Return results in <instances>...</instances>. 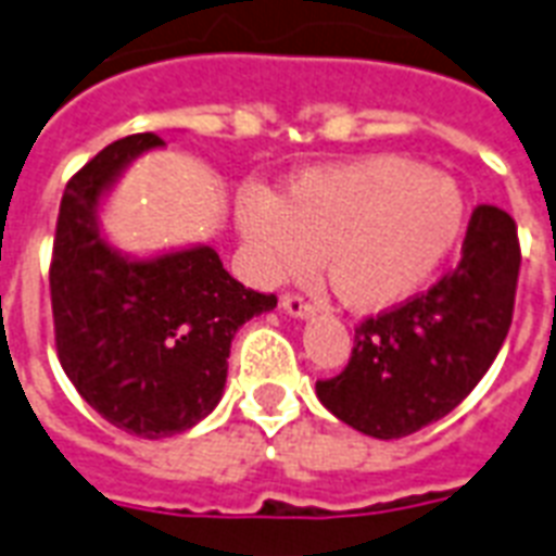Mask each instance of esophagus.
<instances>
[{"instance_id": "34e87169", "label": "esophagus", "mask_w": 556, "mask_h": 556, "mask_svg": "<svg viewBox=\"0 0 556 556\" xmlns=\"http://www.w3.org/2000/svg\"><path fill=\"white\" fill-rule=\"evenodd\" d=\"M279 308L288 314V317H296V320H308L314 314V308L308 303H305L303 296L296 294H286L282 300H279Z\"/></svg>"}]
</instances>
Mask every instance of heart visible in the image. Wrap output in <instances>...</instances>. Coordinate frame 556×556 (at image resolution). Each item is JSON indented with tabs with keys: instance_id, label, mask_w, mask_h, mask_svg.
<instances>
[{
	"instance_id": "obj_1",
	"label": "heart",
	"mask_w": 556,
	"mask_h": 556,
	"mask_svg": "<svg viewBox=\"0 0 556 556\" xmlns=\"http://www.w3.org/2000/svg\"><path fill=\"white\" fill-rule=\"evenodd\" d=\"M467 225L465 190L450 173L404 155L320 164L274 195L244 190L236 233L256 286L303 277L317 265L355 312L413 300L456 251Z\"/></svg>"
}]
</instances>
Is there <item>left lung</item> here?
Returning a JSON list of instances; mask_svg holds the SVG:
<instances>
[{"label": "left lung", "mask_w": 556, "mask_h": 556, "mask_svg": "<svg viewBox=\"0 0 556 556\" xmlns=\"http://www.w3.org/2000/svg\"><path fill=\"white\" fill-rule=\"evenodd\" d=\"M519 277L517 225L479 204L462 260L427 294L361 323L355 352L317 397L334 418L371 439H404L465 401L500 355Z\"/></svg>", "instance_id": "obj_1"}]
</instances>
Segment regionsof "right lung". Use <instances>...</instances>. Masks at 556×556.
<instances>
[{
    "mask_svg": "<svg viewBox=\"0 0 556 556\" xmlns=\"http://www.w3.org/2000/svg\"><path fill=\"white\" fill-rule=\"evenodd\" d=\"M141 132L100 150L68 181L56 218L51 308L56 355L74 389L117 430L167 439L204 421L225 395L236 331L277 296L236 282L210 244L138 256L100 225L103 204L143 152Z\"/></svg>",
    "mask_w": 556,
    "mask_h": 556,
    "instance_id": "add662e5",
    "label": "right lung"
}]
</instances>
